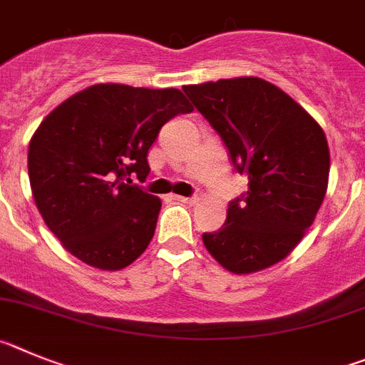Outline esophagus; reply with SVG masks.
<instances>
[{
  "mask_svg": "<svg viewBox=\"0 0 365 365\" xmlns=\"http://www.w3.org/2000/svg\"><path fill=\"white\" fill-rule=\"evenodd\" d=\"M173 200H176V202H182V203H196V202H198V198H196V196H190V198H187V196L175 195V196H173Z\"/></svg>",
  "mask_w": 365,
  "mask_h": 365,
  "instance_id": "34e87169",
  "label": "esophagus"
}]
</instances>
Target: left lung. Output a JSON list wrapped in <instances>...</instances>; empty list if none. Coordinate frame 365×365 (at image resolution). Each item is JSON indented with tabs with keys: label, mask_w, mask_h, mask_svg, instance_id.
<instances>
[{
	"label": "left lung",
	"mask_w": 365,
	"mask_h": 365,
	"mask_svg": "<svg viewBox=\"0 0 365 365\" xmlns=\"http://www.w3.org/2000/svg\"><path fill=\"white\" fill-rule=\"evenodd\" d=\"M183 93L249 180L222 227L203 232L207 251L235 274L278 264L300 244L326 196V134L293 98L260 78L185 85Z\"/></svg>",
	"instance_id": "8db88e82"
}]
</instances>
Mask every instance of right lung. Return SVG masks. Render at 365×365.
<instances>
[{
    "mask_svg": "<svg viewBox=\"0 0 365 365\" xmlns=\"http://www.w3.org/2000/svg\"><path fill=\"white\" fill-rule=\"evenodd\" d=\"M192 113L178 88L98 83L60 103L29 143L39 215L78 260L103 271L133 264L154 236L162 202L130 185L170 118Z\"/></svg>",
    "mask_w": 365,
    "mask_h": 365,
    "instance_id": "obj_1",
    "label": "right lung"
}]
</instances>
